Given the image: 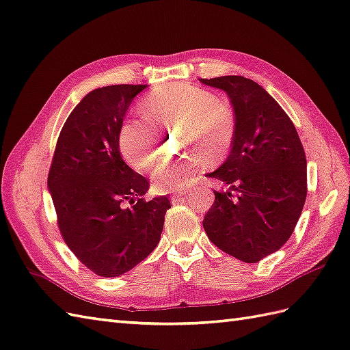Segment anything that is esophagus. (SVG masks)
<instances>
[{"label":"esophagus","instance_id":"34e87169","mask_svg":"<svg viewBox=\"0 0 350 350\" xmlns=\"http://www.w3.org/2000/svg\"><path fill=\"white\" fill-rule=\"evenodd\" d=\"M185 198V193H176L172 196V200H180V199H184Z\"/></svg>","mask_w":350,"mask_h":350}]
</instances>
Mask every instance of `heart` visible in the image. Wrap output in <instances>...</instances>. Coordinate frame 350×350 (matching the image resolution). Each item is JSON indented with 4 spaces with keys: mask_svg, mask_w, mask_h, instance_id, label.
I'll return each mask as SVG.
<instances>
[{
    "mask_svg": "<svg viewBox=\"0 0 350 350\" xmlns=\"http://www.w3.org/2000/svg\"><path fill=\"white\" fill-rule=\"evenodd\" d=\"M141 118L127 120L118 133V148L132 167L147 170L160 157L159 131L180 129L178 139L187 156L169 160L152 174L159 193L180 191L194 183L204 154L219 157L230 148L236 132L232 108L206 89L175 83L152 90L138 105Z\"/></svg>",
    "mask_w": 350,
    "mask_h": 350,
    "instance_id": "heart-1",
    "label": "heart"
}]
</instances>
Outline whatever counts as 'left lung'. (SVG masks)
I'll use <instances>...</instances> for the list:
<instances>
[{
	"label": "left lung",
	"instance_id": "obj_1",
	"mask_svg": "<svg viewBox=\"0 0 350 350\" xmlns=\"http://www.w3.org/2000/svg\"><path fill=\"white\" fill-rule=\"evenodd\" d=\"M224 90L236 132L227 160L209 178L226 184L203 218L209 241L258 262L293 234L308 196V163L291 118L258 83L241 75L200 79Z\"/></svg>",
	"mask_w": 350,
	"mask_h": 350
}]
</instances>
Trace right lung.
Masks as SVG:
<instances>
[{
    "label": "right lung",
    "mask_w": 350,
    "mask_h": 350,
    "mask_svg": "<svg viewBox=\"0 0 350 350\" xmlns=\"http://www.w3.org/2000/svg\"><path fill=\"white\" fill-rule=\"evenodd\" d=\"M146 84L92 90L62 127L47 185L68 248L93 273L116 278L156 248L169 198H142L148 181L124 163L118 133Z\"/></svg>",
    "instance_id": "obj_1"
}]
</instances>
